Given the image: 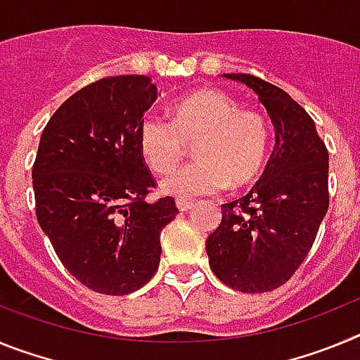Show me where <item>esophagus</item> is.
I'll return each mask as SVG.
<instances>
[{
    "instance_id": "esophagus-1",
    "label": "esophagus",
    "mask_w": 360,
    "mask_h": 360,
    "mask_svg": "<svg viewBox=\"0 0 360 360\" xmlns=\"http://www.w3.org/2000/svg\"><path fill=\"white\" fill-rule=\"evenodd\" d=\"M176 207L178 211H182V212L191 211V209L195 207V202H193V200H176Z\"/></svg>"
}]
</instances>
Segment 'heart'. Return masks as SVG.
I'll return each mask as SVG.
<instances>
[{"label":"heart","instance_id":"obj_1","mask_svg":"<svg viewBox=\"0 0 360 360\" xmlns=\"http://www.w3.org/2000/svg\"><path fill=\"white\" fill-rule=\"evenodd\" d=\"M195 143L198 158L162 178L160 189L180 200L214 195L232 182L241 187L262 173L270 129L259 113L241 110L232 95L214 88L196 90L173 104V119L148 111L136 133L149 169L169 171Z\"/></svg>","mask_w":360,"mask_h":360}]
</instances>
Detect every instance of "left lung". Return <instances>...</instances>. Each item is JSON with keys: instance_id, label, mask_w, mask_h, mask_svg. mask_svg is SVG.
Here are the masks:
<instances>
[{"instance_id": "obj_1", "label": "left lung", "mask_w": 360, "mask_h": 360, "mask_svg": "<svg viewBox=\"0 0 360 360\" xmlns=\"http://www.w3.org/2000/svg\"><path fill=\"white\" fill-rule=\"evenodd\" d=\"M224 77L257 95L274 126L276 146L249 195L221 205V224L205 249L219 281L262 294L285 285L310 252L328 211V151L311 117L287 91L247 73Z\"/></svg>"}]
</instances>
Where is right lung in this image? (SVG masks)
<instances>
[{
  "instance_id": "add662e5",
  "label": "right lung",
  "mask_w": 360,
  "mask_h": 360,
  "mask_svg": "<svg viewBox=\"0 0 360 360\" xmlns=\"http://www.w3.org/2000/svg\"><path fill=\"white\" fill-rule=\"evenodd\" d=\"M146 75L101 79L73 94L44 126L32 167L36 214L56 254L91 290L126 295L160 263V232L178 209L155 187L136 133L158 97Z\"/></svg>"
}]
</instances>
